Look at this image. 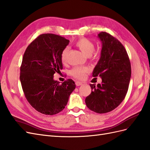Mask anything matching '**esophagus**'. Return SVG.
Wrapping results in <instances>:
<instances>
[{
	"mask_svg": "<svg viewBox=\"0 0 150 150\" xmlns=\"http://www.w3.org/2000/svg\"><path fill=\"white\" fill-rule=\"evenodd\" d=\"M75 84H76V86H80L82 85V82H80V81H76V82H75Z\"/></svg>",
	"mask_w": 150,
	"mask_h": 150,
	"instance_id": "esophagus-1",
	"label": "esophagus"
}]
</instances>
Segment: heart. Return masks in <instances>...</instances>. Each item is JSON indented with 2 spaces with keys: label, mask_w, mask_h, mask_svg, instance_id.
<instances>
[{
  "label": "heart",
  "mask_w": 150,
  "mask_h": 150,
  "mask_svg": "<svg viewBox=\"0 0 150 150\" xmlns=\"http://www.w3.org/2000/svg\"><path fill=\"white\" fill-rule=\"evenodd\" d=\"M75 45L84 54L89 56L95 49V46L93 42L86 38H80L75 42ZM69 52L68 47H65L60 55V59L63 64L67 62V56ZM89 72V68L85 67H75L71 70V75L74 77L82 80L85 79L87 74Z\"/></svg>",
  "instance_id": "b5f03b06"
}]
</instances>
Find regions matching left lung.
I'll return each mask as SVG.
<instances>
[{
    "label": "left lung",
    "instance_id": "left-lung-1",
    "mask_svg": "<svg viewBox=\"0 0 150 150\" xmlns=\"http://www.w3.org/2000/svg\"><path fill=\"white\" fill-rule=\"evenodd\" d=\"M102 42L100 59L94 68L93 76H101L102 82L90 84L91 93L86 97L88 108L98 113L115 109L124 100L128 91L131 66L124 46L117 38L102 32L98 34Z\"/></svg>",
    "mask_w": 150,
    "mask_h": 150
}]
</instances>
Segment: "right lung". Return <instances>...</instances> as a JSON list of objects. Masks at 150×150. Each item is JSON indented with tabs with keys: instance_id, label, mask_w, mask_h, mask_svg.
<instances>
[{
	"instance_id": "obj_1",
	"label": "right lung",
	"mask_w": 150,
	"mask_h": 150,
	"mask_svg": "<svg viewBox=\"0 0 150 150\" xmlns=\"http://www.w3.org/2000/svg\"><path fill=\"white\" fill-rule=\"evenodd\" d=\"M69 40L53 33L41 34L30 43L23 57L20 81L25 96L34 109L47 115L61 112L75 89L71 79L60 84L54 74L63 69L60 55Z\"/></svg>"
}]
</instances>
